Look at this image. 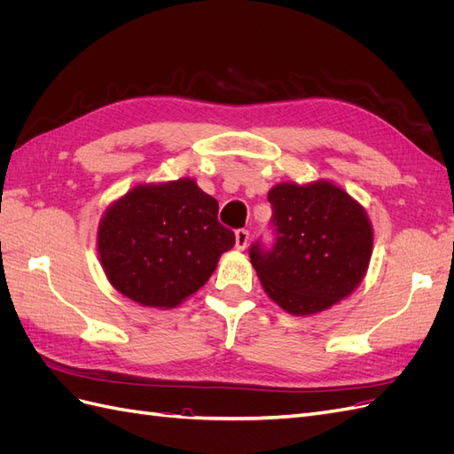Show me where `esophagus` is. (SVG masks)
I'll use <instances>...</instances> for the list:
<instances>
[{"label": "esophagus", "mask_w": 454, "mask_h": 454, "mask_svg": "<svg viewBox=\"0 0 454 454\" xmlns=\"http://www.w3.org/2000/svg\"><path fill=\"white\" fill-rule=\"evenodd\" d=\"M248 242H250V231H248V229H239V231L235 232V244H237V248H239V250H244L246 246H248Z\"/></svg>", "instance_id": "esophagus-1"}]
</instances>
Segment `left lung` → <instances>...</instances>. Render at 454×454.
Segmentation results:
<instances>
[{"label": "left lung", "instance_id": "1", "mask_svg": "<svg viewBox=\"0 0 454 454\" xmlns=\"http://www.w3.org/2000/svg\"><path fill=\"white\" fill-rule=\"evenodd\" d=\"M274 244L250 246L267 295L297 316L316 314L348 297L373 252V227L347 191L329 184H278L267 195Z\"/></svg>", "mask_w": 454, "mask_h": 454}]
</instances>
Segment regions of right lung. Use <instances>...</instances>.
<instances>
[{
  "label": "right lung",
  "mask_w": 454,
  "mask_h": 454,
  "mask_svg": "<svg viewBox=\"0 0 454 454\" xmlns=\"http://www.w3.org/2000/svg\"><path fill=\"white\" fill-rule=\"evenodd\" d=\"M217 200L189 177L136 185L109 206L98 227L107 280L144 307L180 305L235 246V232L217 222Z\"/></svg>",
  "instance_id": "add662e5"
}]
</instances>
